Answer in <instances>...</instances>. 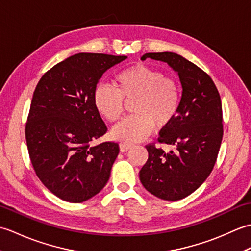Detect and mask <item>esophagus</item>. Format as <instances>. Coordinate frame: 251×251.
Listing matches in <instances>:
<instances>
[{"label":"esophagus","instance_id":"obj_1","mask_svg":"<svg viewBox=\"0 0 251 251\" xmlns=\"http://www.w3.org/2000/svg\"><path fill=\"white\" fill-rule=\"evenodd\" d=\"M131 147H132V145H130V143H126V142H121L120 143L121 152H127Z\"/></svg>","mask_w":251,"mask_h":251}]
</instances>
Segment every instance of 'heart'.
<instances>
[{
	"instance_id": "b5f03b06",
	"label": "heart",
	"mask_w": 251,
	"mask_h": 251,
	"mask_svg": "<svg viewBox=\"0 0 251 251\" xmlns=\"http://www.w3.org/2000/svg\"><path fill=\"white\" fill-rule=\"evenodd\" d=\"M115 88L99 84L94 92L98 113L109 122L119 121L125 110V100H134L135 114L112 129V136L124 142H138L152 132L154 126L164 128L177 116L181 102L177 82L145 63H135L114 76Z\"/></svg>"
}]
</instances>
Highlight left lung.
Instances as JSON below:
<instances>
[{
  "label": "left lung",
  "instance_id": "left-lung-1",
  "mask_svg": "<svg viewBox=\"0 0 251 251\" xmlns=\"http://www.w3.org/2000/svg\"><path fill=\"white\" fill-rule=\"evenodd\" d=\"M147 58L166 62L178 73L182 97L177 116L157 139L175 146V152L147 145L149 158L139 177L158 199L179 201L199 189L214 169L223 136L221 98L211 77L182 56L148 52L141 59Z\"/></svg>",
  "mask_w": 251,
  "mask_h": 251
}]
</instances>
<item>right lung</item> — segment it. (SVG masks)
Masks as SVG:
<instances>
[{
	"instance_id": "add662e5",
	"label": "right lung",
	"mask_w": 251,
	"mask_h": 251,
	"mask_svg": "<svg viewBox=\"0 0 251 251\" xmlns=\"http://www.w3.org/2000/svg\"><path fill=\"white\" fill-rule=\"evenodd\" d=\"M126 56L79 52L50 69L37 83L25 123V141L37 177L69 202L104 188L119 155L116 142L92 146L108 128L94 103L102 74Z\"/></svg>"
}]
</instances>
